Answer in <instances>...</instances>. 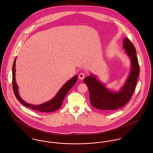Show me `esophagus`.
<instances>
[{
  "label": "esophagus",
  "instance_id": "34e87169",
  "mask_svg": "<svg viewBox=\"0 0 153 153\" xmlns=\"http://www.w3.org/2000/svg\"><path fill=\"white\" fill-rule=\"evenodd\" d=\"M85 75L84 73H81L79 75V78L80 79L83 80L84 79V78H85Z\"/></svg>",
  "mask_w": 153,
  "mask_h": 153
}]
</instances>
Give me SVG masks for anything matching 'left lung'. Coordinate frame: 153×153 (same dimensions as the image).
<instances>
[{
	"instance_id": "left-lung-1",
	"label": "left lung",
	"mask_w": 153,
	"mask_h": 153,
	"mask_svg": "<svg viewBox=\"0 0 153 153\" xmlns=\"http://www.w3.org/2000/svg\"><path fill=\"white\" fill-rule=\"evenodd\" d=\"M123 49L130 59L131 69L123 85L118 91L108 89L92 74L84 79L89 91L91 105L97 109L105 111L119 109L130 100L135 90L140 73L136 50L131 41L125 38Z\"/></svg>"
}]
</instances>
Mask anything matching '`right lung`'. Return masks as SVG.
Here are the masks:
<instances>
[{"label":"right lung","mask_w":153,"mask_h":153,"mask_svg":"<svg viewBox=\"0 0 153 153\" xmlns=\"http://www.w3.org/2000/svg\"><path fill=\"white\" fill-rule=\"evenodd\" d=\"M16 57L15 59V61L13 62V67H12V84H13V89L14 94L18 99V100L22 104V105H25V107H27L28 108H30L31 109H35L39 112H51L56 111L59 109L62 105L63 101L64 98L65 97L66 95L69 92V91L71 89V88L72 87L75 83L76 82L77 79H78V75H75L73 76L72 78H71L69 81H68L65 84L61 87V88L58 91L57 94L54 96V97L51 99V100L46 101L43 104H39V105H34V104H30L29 103H27L26 101H25L21 96L19 95V87L16 83V78H15V72H16Z\"/></svg>","instance_id":"right-lung-1"}]
</instances>
